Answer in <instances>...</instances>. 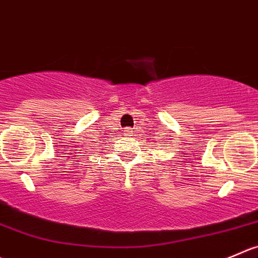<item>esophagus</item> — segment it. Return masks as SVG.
<instances>
[{
	"label": "esophagus",
	"instance_id": "obj_1",
	"mask_svg": "<svg viewBox=\"0 0 258 258\" xmlns=\"http://www.w3.org/2000/svg\"><path fill=\"white\" fill-rule=\"evenodd\" d=\"M124 136H132L134 135V128H130V127H127V128H124Z\"/></svg>",
	"mask_w": 258,
	"mask_h": 258
}]
</instances>
